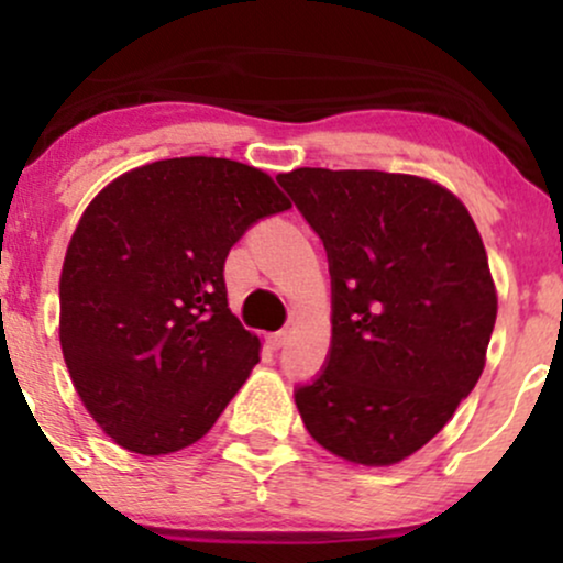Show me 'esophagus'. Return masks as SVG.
<instances>
[{
	"label": "esophagus",
	"mask_w": 563,
	"mask_h": 563,
	"mask_svg": "<svg viewBox=\"0 0 563 563\" xmlns=\"http://www.w3.org/2000/svg\"><path fill=\"white\" fill-rule=\"evenodd\" d=\"M267 344H269V349H283V346L288 344V331L269 333V335H267Z\"/></svg>",
	"instance_id": "obj_1"
}]
</instances>
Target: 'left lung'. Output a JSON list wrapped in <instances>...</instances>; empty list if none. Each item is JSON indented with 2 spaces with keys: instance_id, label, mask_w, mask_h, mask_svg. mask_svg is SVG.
I'll return each mask as SVG.
<instances>
[{
  "instance_id": "obj_1",
  "label": "left lung",
  "mask_w": 563,
  "mask_h": 563,
  "mask_svg": "<svg viewBox=\"0 0 563 563\" xmlns=\"http://www.w3.org/2000/svg\"><path fill=\"white\" fill-rule=\"evenodd\" d=\"M331 264V357L296 389L309 437L357 466L431 442L487 363L495 280L463 200L416 174H277Z\"/></svg>"
}]
</instances>
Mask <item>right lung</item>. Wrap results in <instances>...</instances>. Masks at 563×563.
<instances>
[{
	"mask_svg": "<svg viewBox=\"0 0 563 563\" xmlns=\"http://www.w3.org/2000/svg\"><path fill=\"white\" fill-rule=\"evenodd\" d=\"M286 209L269 174L206 156L137 166L84 209L60 273V349L119 448H190L251 376L262 344L230 312L224 260Z\"/></svg>",
	"mask_w": 563,
	"mask_h": 563,
	"instance_id": "obj_1",
	"label": "right lung"
}]
</instances>
